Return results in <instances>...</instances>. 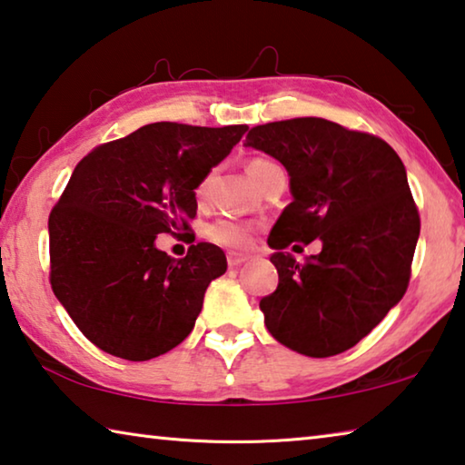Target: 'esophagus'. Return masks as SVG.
<instances>
[{"mask_svg": "<svg viewBox=\"0 0 465 465\" xmlns=\"http://www.w3.org/2000/svg\"><path fill=\"white\" fill-rule=\"evenodd\" d=\"M246 261H248V256H243V254H235V252H230V254H227V264H230L232 269L243 264Z\"/></svg>", "mask_w": 465, "mask_h": 465, "instance_id": "1", "label": "esophagus"}]
</instances>
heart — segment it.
<instances>
[{
  "mask_svg": "<svg viewBox=\"0 0 465 465\" xmlns=\"http://www.w3.org/2000/svg\"><path fill=\"white\" fill-rule=\"evenodd\" d=\"M271 163L272 162L262 160V157H254V160L248 163V172H250L252 180H256V176L261 174L264 168H269ZM207 188H209V178H203L199 186H196V199L203 201L204 196H207ZM207 238L223 248L243 250L250 246L252 227L248 223L238 222V219H233V217H219L207 227Z\"/></svg>",
  "mask_w": 465,
  "mask_h": 465,
  "instance_id": "heart-1",
  "label": "heart"
}]
</instances>
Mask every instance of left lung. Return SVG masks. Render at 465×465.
<instances>
[{
	"instance_id": "left-lung-1",
	"label": "left lung",
	"mask_w": 465,
	"mask_h": 465,
	"mask_svg": "<svg viewBox=\"0 0 465 465\" xmlns=\"http://www.w3.org/2000/svg\"><path fill=\"white\" fill-rule=\"evenodd\" d=\"M246 145L287 168L293 194L269 235L279 285L261 299L264 324L302 355L349 351L411 282L420 217L404 163L383 139L318 116L258 124ZM316 237L305 263L282 252Z\"/></svg>"
}]
</instances>
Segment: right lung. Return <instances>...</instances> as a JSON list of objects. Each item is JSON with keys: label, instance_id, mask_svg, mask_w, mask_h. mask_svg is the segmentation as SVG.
Wrapping results in <instances>:
<instances>
[{"label": "right lung", "instance_id": "1", "mask_svg": "<svg viewBox=\"0 0 465 465\" xmlns=\"http://www.w3.org/2000/svg\"><path fill=\"white\" fill-rule=\"evenodd\" d=\"M246 124L152 123L94 147L49 215L51 287L92 344L149 361L191 334L223 250L194 243V188L232 152ZM160 232L192 242L184 259L154 248Z\"/></svg>", "mask_w": 465, "mask_h": 465}]
</instances>
